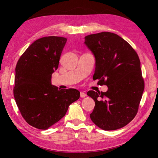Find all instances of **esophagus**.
<instances>
[{
	"instance_id": "obj_1",
	"label": "esophagus",
	"mask_w": 158,
	"mask_h": 158,
	"mask_svg": "<svg viewBox=\"0 0 158 158\" xmlns=\"http://www.w3.org/2000/svg\"><path fill=\"white\" fill-rule=\"evenodd\" d=\"M80 96H81V98H84L85 97H86V93H84V92H81V93H80Z\"/></svg>"
}]
</instances>
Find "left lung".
<instances>
[{"mask_svg":"<svg viewBox=\"0 0 158 158\" xmlns=\"http://www.w3.org/2000/svg\"><path fill=\"white\" fill-rule=\"evenodd\" d=\"M95 58L93 79L106 85V92L89 90L95 101L90 119L104 130L125 126L135 117L144 90L139 58L130 44L118 35L102 32L84 37Z\"/></svg>","mask_w":158,"mask_h":158,"instance_id":"8db88e82","label":"left lung"}]
</instances>
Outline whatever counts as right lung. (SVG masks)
Instances as JSON below:
<instances>
[{
    "mask_svg": "<svg viewBox=\"0 0 158 158\" xmlns=\"http://www.w3.org/2000/svg\"><path fill=\"white\" fill-rule=\"evenodd\" d=\"M66 42L65 37L56 36L37 40L16 66V103L26 121L37 129L47 130L59 121L80 97L78 90H58L51 82Z\"/></svg>",
    "mask_w": 158,
    "mask_h": 158,
    "instance_id": "right-lung-1",
    "label": "right lung"
}]
</instances>
